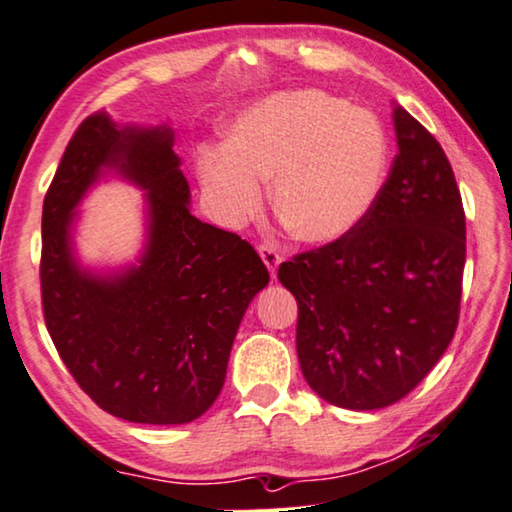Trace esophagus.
<instances>
[{"label":"esophagus","instance_id":"1","mask_svg":"<svg viewBox=\"0 0 512 512\" xmlns=\"http://www.w3.org/2000/svg\"><path fill=\"white\" fill-rule=\"evenodd\" d=\"M257 250H259V257L264 259V264H266V269H269L271 278H275V275H278V266L282 262V257L278 255V250H275L273 246H269V243H262V246H257Z\"/></svg>","mask_w":512,"mask_h":512}]
</instances>
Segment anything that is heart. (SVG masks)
I'll return each instance as SVG.
<instances>
[{
  "label": "heart",
  "instance_id": "1",
  "mask_svg": "<svg viewBox=\"0 0 512 512\" xmlns=\"http://www.w3.org/2000/svg\"><path fill=\"white\" fill-rule=\"evenodd\" d=\"M196 170L218 218L241 225L262 207V184L291 237L332 243L367 221L389 170V136L371 111L319 88L266 97L227 129L225 150L198 152Z\"/></svg>",
  "mask_w": 512,
  "mask_h": 512
}]
</instances>
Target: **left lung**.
<instances>
[{
  "mask_svg": "<svg viewBox=\"0 0 512 512\" xmlns=\"http://www.w3.org/2000/svg\"><path fill=\"white\" fill-rule=\"evenodd\" d=\"M394 157L358 230L282 262L296 351L323 401L378 410L428 376L458 326L465 212L442 145L396 104Z\"/></svg>",
  "mask_w": 512,
  "mask_h": 512,
  "instance_id": "obj_1",
  "label": "left lung"
}]
</instances>
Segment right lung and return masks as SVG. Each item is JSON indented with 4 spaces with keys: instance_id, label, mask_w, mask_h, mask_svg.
<instances>
[{
    "instance_id": "obj_1",
    "label": "right lung",
    "mask_w": 512,
    "mask_h": 512,
    "mask_svg": "<svg viewBox=\"0 0 512 512\" xmlns=\"http://www.w3.org/2000/svg\"><path fill=\"white\" fill-rule=\"evenodd\" d=\"M173 129L118 127L97 111L77 127L43 205L40 291L50 337L72 378L109 415L189 424L212 408L250 300L269 271L239 234L202 223ZM113 169L146 191L149 241L139 267L81 270L74 207Z\"/></svg>"
}]
</instances>
